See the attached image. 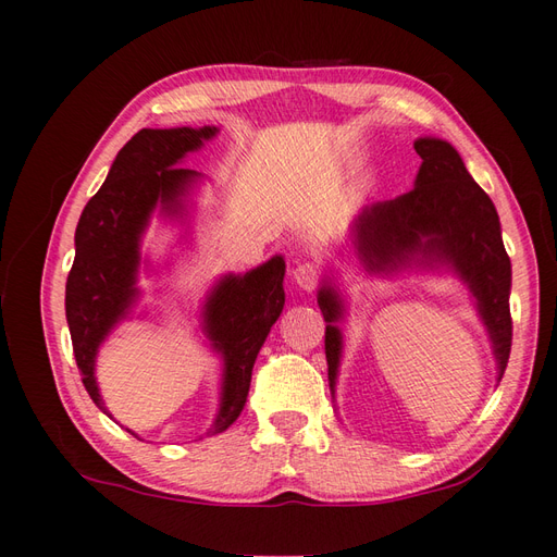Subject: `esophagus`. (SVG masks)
Segmentation results:
<instances>
[{
  "mask_svg": "<svg viewBox=\"0 0 557 557\" xmlns=\"http://www.w3.org/2000/svg\"><path fill=\"white\" fill-rule=\"evenodd\" d=\"M292 275H294V282L304 292H312V289L318 287V282H320V268L312 265V263H301V265L294 268Z\"/></svg>",
  "mask_w": 557,
  "mask_h": 557,
  "instance_id": "esophagus-1",
  "label": "esophagus"
}]
</instances>
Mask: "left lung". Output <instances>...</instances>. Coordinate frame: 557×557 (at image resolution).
Wrapping results in <instances>:
<instances>
[{
	"label": "left lung",
	"mask_w": 557,
	"mask_h": 557,
	"mask_svg": "<svg viewBox=\"0 0 557 557\" xmlns=\"http://www.w3.org/2000/svg\"><path fill=\"white\" fill-rule=\"evenodd\" d=\"M414 150L423 160L414 188L362 207L350 225V242L367 275L395 277L409 270H445L459 277L487 330L498 383L506 372L512 338L510 259L498 213L451 143L423 136L414 140ZM318 306L326 322L324 352L334 397L344 352L338 322L346 318V298L334 275L322 277Z\"/></svg>",
	"instance_id": "8db88e82"
}]
</instances>
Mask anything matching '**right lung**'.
<instances>
[{
	"instance_id": "1",
	"label": "right lung",
	"mask_w": 557,
	"mask_h": 557,
	"mask_svg": "<svg viewBox=\"0 0 557 557\" xmlns=\"http://www.w3.org/2000/svg\"><path fill=\"white\" fill-rule=\"evenodd\" d=\"M216 134V126L140 129L117 152L101 190L79 216L75 263L65 284V318L84 388L110 419L96 381L98 350L120 322L129 320L140 298V265H150L140 242L152 213L188 221L190 195L202 174L181 162ZM284 268L282 256H273L245 275H223L207 292L199 326L221 358L219 411L207 435L223 433L245 409L256 355L284 308Z\"/></svg>"
}]
</instances>
